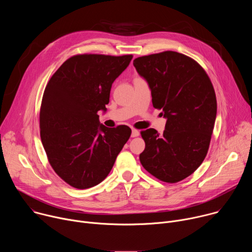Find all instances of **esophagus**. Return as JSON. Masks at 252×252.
I'll return each instance as SVG.
<instances>
[{
    "label": "esophagus",
    "mask_w": 252,
    "mask_h": 252,
    "mask_svg": "<svg viewBox=\"0 0 252 252\" xmlns=\"http://www.w3.org/2000/svg\"><path fill=\"white\" fill-rule=\"evenodd\" d=\"M139 135V131L137 129H132L131 131V137H136Z\"/></svg>",
    "instance_id": "34e87169"
}]
</instances>
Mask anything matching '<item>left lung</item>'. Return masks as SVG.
<instances>
[{"label":"left lung","instance_id":"8db88e82","mask_svg":"<svg viewBox=\"0 0 252 252\" xmlns=\"http://www.w3.org/2000/svg\"><path fill=\"white\" fill-rule=\"evenodd\" d=\"M133 65L152 91L153 105L166 119L159 134L141 130L142 166L159 181L174 184L193 173L207 155L217 118V96L209 77L193 59L165 51L136 58Z\"/></svg>","mask_w":252,"mask_h":252}]
</instances>
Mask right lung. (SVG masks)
Instances as JSON below:
<instances>
[{"mask_svg":"<svg viewBox=\"0 0 252 252\" xmlns=\"http://www.w3.org/2000/svg\"><path fill=\"white\" fill-rule=\"evenodd\" d=\"M132 55H76L50 79L42 99L40 133L49 162L70 187L93 188L107 176L128 140L127 126L99 125L112 85Z\"/></svg>","mask_w":252,"mask_h":252,"instance_id":"add662e5","label":"right lung"}]
</instances>
